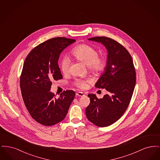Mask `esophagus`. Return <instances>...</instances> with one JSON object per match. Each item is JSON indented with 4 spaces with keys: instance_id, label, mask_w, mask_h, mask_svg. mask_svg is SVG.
<instances>
[{
    "instance_id": "1",
    "label": "esophagus",
    "mask_w": 160,
    "mask_h": 160,
    "mask_svg": "<svg viewBox=\"0 0 160 160\" xmlns=\"http://www.w3.org/2000/svg\"><path fill=\"white\" fill-rule=\"evenodd\" d=\"M76 95L78 97H83L84 95L83 93L82 92H78L76 93Z\"/></svg>"
}]
</instances>
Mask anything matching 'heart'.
Returning <instances> with one entry per match:
<instances>
[{
	"mask_svg": "<svg viewBox=\"0 0 160 160\" xmlns=\"http://www.w3.org/2000/svg\"><path fill=\"white\" fill-rule=\"evenodd\" d=\"M71 56L76 60L80 61L88 65V68L93 73H99L105 67L106 62L103 58L98 56V51L93 47L87 44H80L72 49ZM71 61L68 58H63L61 62V68L63 74L69 71ZM92 80L89 78L77 79L75 84L80 89L87 88L88 83H91Z\"/></svg>",
	"mask_w": 160,
	"mask_h": 160,
	"instance_id": "obj_1",
	"label": "heart"
}]
</instances>
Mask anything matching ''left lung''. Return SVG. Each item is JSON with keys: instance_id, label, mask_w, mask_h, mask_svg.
Here are the masks:
<instances>
[{"instance_id": "left-lung-1", "label": "left lung", "mask_w": 160, "mask_h": 160, "mask_svg": "<svg viewBox=\"0 0 160 160\" xmlns=\"http://www.w3.org/2000/svg\"><path fill=\"white\" fill-rule=\"evenodd\" d=\"M102 44L107 51L106 65L95 84L107 94L98 99L90 93V104L86 108L88 119L99 127L109 126L121 118L131 99L136 82V71L127 50L117 41L105 37L89 38Z\"/></svg>"}]
</instances>
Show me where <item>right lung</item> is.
Returning a JSON list of instances; mask_svg holds the SVG:
<instances>
[{"label":"right lung","instance_id":"1","mask_svg":"<svg viewBox=\"0 0 160 160\" xmlns=\"http://www.w3.org/2000/svg\"><path fill=\"white\" fill-rule=\"evenodd\" d=\"M75 39L57 37L35 47L26 57L20 77V89L24 104L37 122L52 126L63 121L75 97L67 90L57 98L50 91L53 80L62 78L58 60L62 52Z\"/></svg>","mask_w":160,"mask_h":160}]
</instances>
